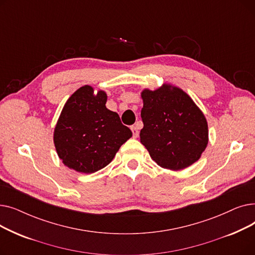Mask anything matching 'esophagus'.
Here are the masks:
<instances>
[{"instance_id":"obj_1","label":"esophagus","mask_w":255,"mask_h":255,"mask_svg":"<svg viewBox=\"0 0 255 255\" xmlns=\"http://www.w3.org/2000/svg\"><path fill=\"white\" fill-rule=\"evenodd\" d=\"M131 131H132V134H133V137H137L138 136V134H139V132H138V129H137V127L136 126H132L131 127Z\"/></svg>"}]
</instances>
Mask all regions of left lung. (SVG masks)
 Instances as JSON below:
<instances>
[{"instance_id": "1", "label": "left lung", "mask_w": 255, "mask_h": 255, "mask_svg": "<svg viewBox=\"0 0 255 255\" xmlns=\"http://www.w3.org/2000/svg\"><path fill=\"white\" fill-rule=\"evenodd\" d=\"M140 142L163 168L180 170L196 162L208 144L207 120L193 100L179 88L163 85L143 90Z\"/></svg>"}]
</instances>
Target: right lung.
Masks as SVG:
<instances>
[{
    "mask_svg": "<svg viewBox=\"0 0 255 255\" xmlns=\"http://www.w3.org/2000/svg\"><path fill=\"white\" fill-rule=\"evenodd\" d=\"M107 96L94 95L90 86L75 91L67 100L53 133V142L65 165L84 173L109 164L132 132L119 115L106 109Z\"/></svg>",
    "mask_w": 255,
    "mask_h": 255,
    "instance_id": "1",
    "label": "right lung"
}]
</instances>
